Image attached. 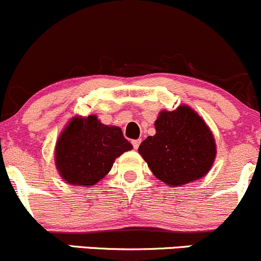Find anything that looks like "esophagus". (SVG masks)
Here are the masks:
<instances>
[{
	"instance_id": "1",
	"label": "esophagus",
	"mask_w": 261,
	"mask_h": 261,
	"mask_svg": "<svg viewBox=\"0 0 261 261\" xmlns=\"http://www.w3.org/2000/svg\"><path fill=\"white\" fill-rule=\"evenodd\" d=\"M132 144H133L134 149H138L139 144H141V139H134V141H132Z\"/></svg>"
}]
</instances>
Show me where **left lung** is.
<instances>
[{
  "mask_svg": "<svg viewBox=\"0 0 261 261\" xmlns=\"http://www.w3.org/2000/svg\"><path fill=\"white\" fill-rule=\"evenodd\" d=\"M155 134L144 139L138 152L155 177L170 186H182L207 173L216 155L212 133L189 107L161 112Z\"/></svg>",
  "mask_w": 261,
  "mask_h": 261,
  "instance_id": "left-lung-1",
  "label": "left lung"
}]
</instances>
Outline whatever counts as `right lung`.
I'll list each match as a JSON object with an SVG mask.
<instances>
[{"label":"right lung","instance_id":"add662e5","mask_svg":"<svg viewBox=\"0 0 261 261\" xmlns=\"http://www.w3.org/2000/svg\"><path fill=\"white\" fill-rule=\"evenodd\" d=\"M132 148L120 128L101 124L95 115L74 118L56 143V167L69 184L91 186L111 171L115 158Z\"/></svg>","mask_w":261,"mask_h":261}]
</instances>
